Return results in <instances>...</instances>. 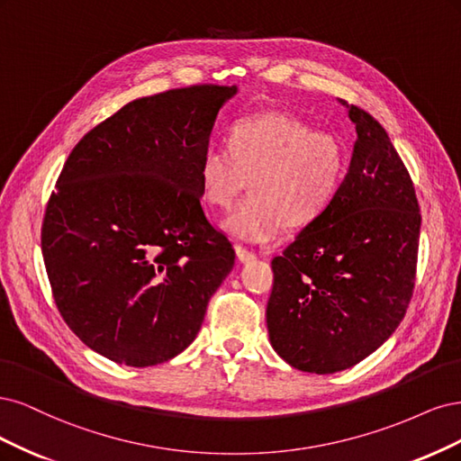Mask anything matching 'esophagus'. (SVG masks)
Segmentation results:
<instances>
[{
	"label": "esophagus",
	"instance_id": "34e87169",
	"mask_svg": "<svg viewBox=\"0 0 461 461\" xmlns=\"http://www.w3.org/2000/svg\"><path fill=\"white\" fill-rule=\"evenodd\" d=\"M235 255H237V258H240L241 262H250V260L257 258L255 252L249 250V249L243 247V245H235Z\"/></svg>",
	"mask_w": 461,
	"mask_h": 461
}]
</instances>
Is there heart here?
<instances>
[{
  "instance_id": "1",
  "label": "heart",
  "mask_w": 461,
  "mask_h": 461,
  "mask_svg": "<svg viewBox=\"0 0 461 461\" xmlns=\"http://www.w3.org/2000/svg\"><path fill=\"white\" fill-rule=\"evenodd\" d=\"M345 172L347 149L335 133L270 111L237 121L228 147H206L199 187L206 204L228 211L249 182L252 193L230 214L224 230L235 240L266 243L287 224H312L337 195Z\"/></svg>"
}]
</instances>
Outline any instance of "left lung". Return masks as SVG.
Segmentation results:
<instances>
[{
	"label": "left lung",
	"instance_id": "left-lung-1",
	"mask_svg": "<svg viewBox=\"0 0 461 461\" xmlns=\"http://www.w3.org/2000/svg\"><path fill=\"white\" fill-rule=\"evenodd\" d=\"M347 109L358 133L348 172L328 209L272 260L266 308L274 350L320 375L362 362L394 333L418 266L421 214L410 172L375 118Z\"/></svg>",
	"mask_w": 461,
	"mask_h": 461
}]
</instances>
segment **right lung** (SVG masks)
Instances as JSON below:
<instances>
[{
    "instance_id": "1",
    "label": "right lung",
    "mask_w": 461,
    "mask_h": 461,
    "mask_svg": "<svg viewBox=\"0 0 461 461\" xmlns=\"http://www.w3.org/2000/svg\"><path fill=\"white\" fill-rule=\"evenodd\" d=\"M235 86L128 103L74 147L41 224L55 304L86 347L131 367L197 337L235 250L201 206L199 160Z\"/></svg>"
}]
</instances>
